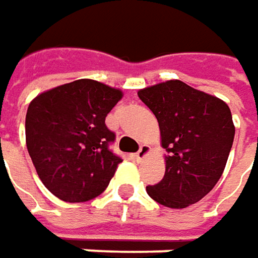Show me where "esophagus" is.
I'll list each match as a JSON object with an SVG mask.
<instances>
[{"label":"esophagus","instance_id":"obj_1","mask_svg":"<svg viewBox=\"0 0 258 258\" xmlns=\"http://www.w3.org/2000/svg\"><path fill=\"white\" fill-rule=\"evenodd\" d=\"M149 151H151V148H149V145H141V148H139V151L136 152L135 158L138 160V161H142L147 155L149 154Z\"/></svg>","mask_w":258,"mask_h":258}]
</instances>
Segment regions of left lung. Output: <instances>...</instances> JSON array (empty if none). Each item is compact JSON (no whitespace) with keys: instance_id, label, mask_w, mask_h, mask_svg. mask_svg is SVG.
<instances>
[{"instance_id":"8db88e82","label":"left lung","mask_w":258,"mask_h":258,"mask_svg":"<svg viewBox=\"0 0 258 258\" xmlns=\"http://www.w3.org/2000/svg\"><path fill=\"white\" fill-rule=\"evenodd\" d=\"M138 96L155 114L167 151L164 178L147 186L149 198L173 209L199 202L221 178L232 148L228 104L180 80L142 88Z\"/></svg>"}]
</instances>
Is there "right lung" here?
Here are the masks:
<instances>
[{
	"mask_svg": "<svg viewBox=\"0 0 258 258\" xmlns=\"http://www.w3.org/2000/svg\"><path fill=\"white\" fill-rule=\"evenodd\" d=\"M117 88L77 80L39 94L26 114V144L45 187L63 202H87L109 186L122 158L109 149L106 116L122 98Z\"/></svg>",
	"mask_w": 258,
	"mask_h": 258,
	"instance_id": "1",
	"label": "right lung"
}]
</instances>
